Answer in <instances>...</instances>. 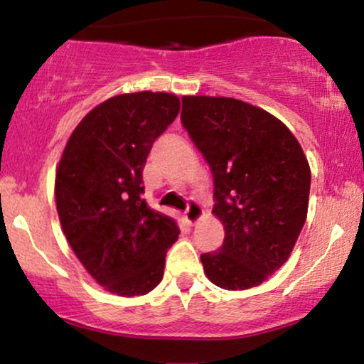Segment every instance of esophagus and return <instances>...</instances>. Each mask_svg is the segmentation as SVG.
I'll return each instance as SVG.
<instances>
[{"label": "esophagus", "mask_w": 364, "mask_h": 364, "mask_svg": "<svg viewBox=\"0 0 364 364\" xmlns=\"http://www.w3.org/2000/svg\"><path fill=\"white\" fill-rule=\"evenodd\" d=\"M201 216H203L201 206L198 205V203L191 201L190 205H188V210L185 211V220L190 223V225H195V223L201 220Z\"/></svg>", "instance_id": "esophagus-1"}]
</instances>
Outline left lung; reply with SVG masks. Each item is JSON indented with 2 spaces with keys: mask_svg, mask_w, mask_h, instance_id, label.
I'll use <instances>...</instances> for the list:
<instances>
[{
  "mask_svg": "<svg viewBox=\"0 0 364 364\" xmlns=\"http://www.w3.org/2000/svg\"><path fill=\"white\" fill-rule=\"evenodd\" d=\"M181 121L211 166L218 251L201 255L223 289H250L287 263L306 221L311 171L288 126L241 100L183 96Z\"/></svg>",
  "mask_w": 364,
  "mask_h": 364,
  "instance_id": "obj_1",
  "label": "left lung"
}]
</instances>
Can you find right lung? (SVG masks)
Wrapping results in <instances>:
<instances>
[{
	"mask_svg": "<svg viewBox=\"0 0 364 364\" xmlns=\"http://www.w3.org/2000/svg\"><path fill=\"white\" fill-rule=\"evenodd\" d=\"M178 113L171 93L113 96L80 121L56 168V210L68 243L91 278L118 296L153 291L178 240L176 221L141 198L149 149Z\"/></svg>",
	"mask_w": 364,
	"mask_h": 364,
	"instance_id": "obj_1",
	"label": "right lung"
}]
</instances>
